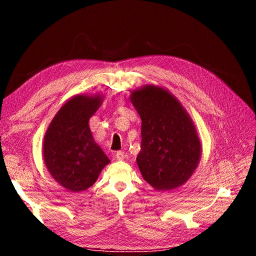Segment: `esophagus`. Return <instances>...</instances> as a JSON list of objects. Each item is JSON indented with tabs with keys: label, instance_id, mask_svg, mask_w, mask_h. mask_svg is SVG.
Instances as JSON below:
<instances>
[{
	"label": "esophagus",
	"instance_id": "obj_1",
	"mask_svg": "<svg viewBox=\"0 0 256 256\" xmlns=\"http://www.w3.org/2000/svg\"><path fill=\"white\" fill-rule=\"evenodd\" d=\"M124 157H125V154H124L122 152H118L115 154V158H116V160H122L124 159Z\"/></svg>",
	"mask_w": 256,
	"mask_h": 256
}]
</instances>
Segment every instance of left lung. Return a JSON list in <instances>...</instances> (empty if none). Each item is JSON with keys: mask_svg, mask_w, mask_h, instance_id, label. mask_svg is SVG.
I'll return each instance as SVG.
<instances>
[{"mask_svg": "<svg viewBox=\"0 0 256 256\" xmlns=\"http://www.w3.org/2000/svg\"><path fill=\"white\" fill-rule=\"evenodd\" d=\"M129 98L142 120L136 157L142 177L157 191L180 187L196 171L202 154L194 122L180 100L159 85H144Z\"/></svg>", "mask_w": 256, "mask_h": 256, "instance_id": "8db88e82", "label": "left lung"}]
</instances>
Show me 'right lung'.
I'll use <instances>...</instances> for the list:
<instances>
[{"label":"right lung","mask_w":256,"mask_h":256,"mask_svg":"<svg viewBox=\"0 0 256 256\" xmlns=\"http://www.w3.org/2000/svg\"><path fill=\"white\" fill-rule=\"evenodd\" d=\"M104 95L81 94L60 106L46 131L42 159L62 187L81 192L92 187L110 159L94 140L90 118L104 102Z\"/></svg>","instance_id":"obj_1"}]
</instances>
